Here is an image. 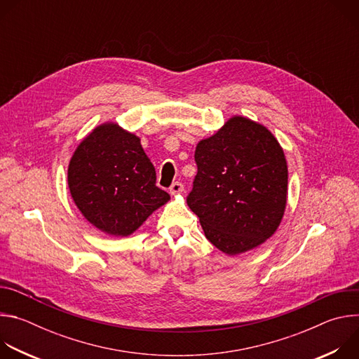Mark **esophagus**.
I'll return each instance as SVG.
<instances>
[{
    "label": "esophagus",
    "mask_w": 359,
    "mask_h": 359,
    "mask_svg": "<svg viewBox=\"0 0 359 359\" xmlns=\"http://www.w3.org/2000/svg\"><path fill=\"white\" fill-rule=\"evenodd\" d=\"M169 191H170V194H179L183 191V184L180 182H175V183H172Z\"/></svg>",
    "instance_id": "obj_1"
}]
</instances>
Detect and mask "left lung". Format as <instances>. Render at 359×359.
<instances>
[{
    "label": "left lung",
    "mask_w": 359,
    "mask_h": 359,
    "mask_svg": "<svg viewBox=\"0 0 359 359\" xmlns=\"http://www.w3.org/2000/svg\"><path fill=\"white\" fill-rule=\"evenodd\" d=\"M194 161L197 175L187 206L213 245L236 255L277 231L287 204L288 169L283 147L266 126L233 116L197 143Z\"/></svg>",
    "instance_id": "left-lung-1"
}]
</instances>
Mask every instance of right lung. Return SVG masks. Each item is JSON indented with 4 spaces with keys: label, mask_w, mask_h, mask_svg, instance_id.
Here are the masks:
<instances>
[{
    "label": "right lung",
    "mask_w": 359,
    "mask_h": 359,
    "mask_svg": "<svg viewBox=\"0 0 359 359\" xmlns=\"http://www.w3.org/2000/svg\"><path fill=\"white\" fill-rule=\"evenodd\" d=\"M71 196L83 217L109 236L126 237L170 200L140 139L118 123L96 126L68 166Z\"/></svg>",
    "instance_id": "1"
}]
</instances>
